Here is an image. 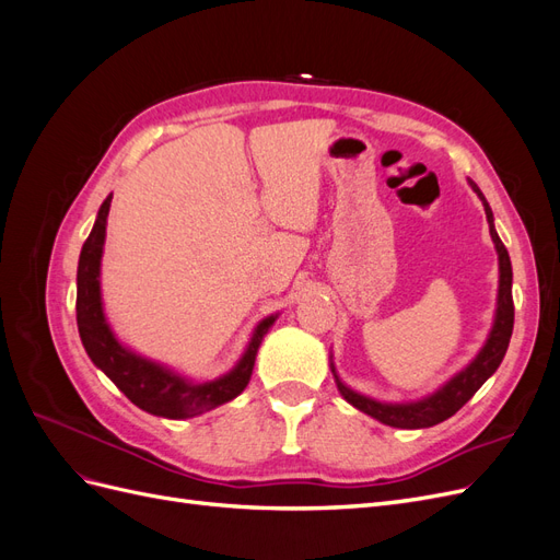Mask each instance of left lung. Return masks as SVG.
<instances>
[{
    "instance_id": "left-lung-1",
    "label": "left lung",
    "mask_w": 560,
    "mask_h": 560,
    "mask_svg": "<svg viewBox=\"0 0 560 560\" xmlns=\"http://www.w3.org/2000/svg\"><path fill=\"white\" fill-rule=\"evenodd\" d=\"M471 191L477 194L483 202L486 219H488V229H490V238H493L495 252H498V268H500V280H498V303H495V317H493V327H490V334L486 338L483 348L477 352L465 369L457 371L453 378H448L442 387L434 389L432 395L420 397L413 401H381L374 397H366L358 389L348 387L341 376L336 374L334 362H329L331 374L336 381L338 393L341 397L352 404L354 409L376 418L383 425L389 428H399V430H422V428H432L457 413L463 406L474 397V393L495 374L500 362L504 360V352L510 348V338L514 329V301H512V261H510V252L502 245L500 235L495 231V219L493 210H490L486 196L481 189L471 179H467Z\"/></svg>"
}]
</instances>
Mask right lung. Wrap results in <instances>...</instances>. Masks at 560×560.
Returning a JSON list of instances; mask_svg holds the SVG:
<instances>
[{
  "mask_svg": "<svg viewBox=\"0 0 560 560\" xmlns=\"http://www.w3.org/2000/svg\"><path fill=\"white\" fill-rule=\"evenodd\" d=\"M112 206V194L97 210L93 231L83 243L77 268V327L81 343L86 348L91 362L121 389V393L142 411L151 416L184 420L217 409L238 397L252 378L254 360L268 329L276 325L280 313L264 317L254 327L245 352L226 374L212 381H194L177 374L175 369L144 358L118 341L109 327L103 290H100V266L107 238V217Z\"/></svg>",
  "mask_w": 560,
  "mask_h": 560,
  "instance_id": "right-lung-1",
  "label": "right lung"
}]
</instances>
